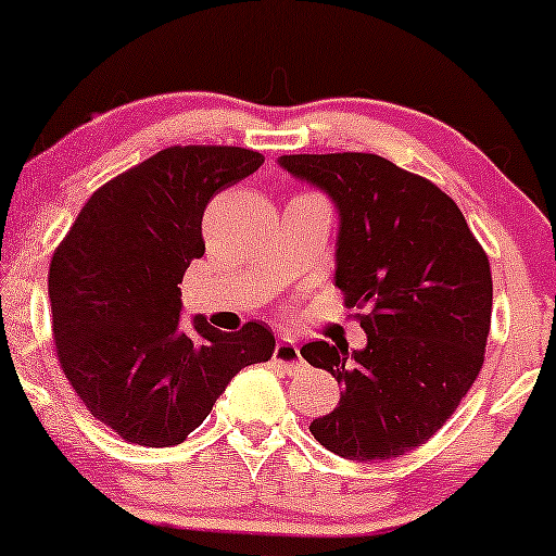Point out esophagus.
I'll use <instances>...</instances> for the list:
<instances>
[{
    "instance_id": "1",
    "label": "esophagus",
    "mask_w": 556,
    "mask_h": 556,
    "mask_svg": "<svg viewBox=\"0 0 556 556\" xmlns=\"http://www.w3.org/2000/svg\"><path fill=\"white\" fill-rule=\"evenodd\" d=\"M273 362H276L286 375H293V371H299L303 367L299 346H295V341L291 339H278L276 352H273Z\"/></svg>"
}]
</instances>
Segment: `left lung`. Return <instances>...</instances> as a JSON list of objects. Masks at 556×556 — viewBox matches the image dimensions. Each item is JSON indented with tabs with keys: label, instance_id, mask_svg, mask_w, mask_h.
Segmentation results:
<instances>
[{
	"label": "left lung",
	"instance_id": "obj_1",
	"mask_svg": "<svg viewBox=\"0 0 556 556\" xmlns=\"http://www.w3.org/2000/svg\"><path fill=\"white\" fill-rule=\"evenodd\" d=\"M278 164L339 212L337 286L362 308L367 346L311 341L301 356L344 387L311 435L346 460H390L447 422L483 367L489 255L451 197L377 154H293Z\"/></svg>",
	"mask_w": 556,
	"mask_h": 556
}]
</instances>
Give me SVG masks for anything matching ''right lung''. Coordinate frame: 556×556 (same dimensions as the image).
Returning a JSON list of instances; mask_svg holds the SVG:
<instances>
[{
	"mask_svg": "<svg viewBox=\"0 0 556 556\" xmlns=\"http://www.w3.org/2000/svg\"><path fill=\"white\" fill-rule=\"evenodd\" d=\"M265 162L240 147H169L96 189L50 263L60 367L90 415L128 443H185L230 379L268 362L263 321L181 326V278L204 255L202 215Z\"/></svg>",
	"mask_w": 556,
	"mask_h": 556,
	"instance_id": "1",
	"label": "right lung"
}]
</instances>
